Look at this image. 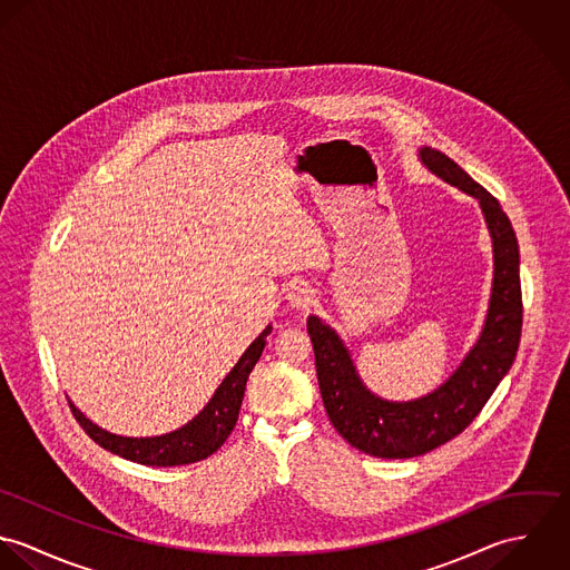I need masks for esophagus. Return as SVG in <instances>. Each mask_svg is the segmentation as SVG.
<instances>
[{
  "label": "esophagus",
  "mask_w": 570,
  "mask_h": 570,
  "mask_svg": "<svg viewBox=\"0 0 570 570\" xmlns=\"http://www.w3.org/2000/svg\"><path fill=\"white\" fill-rule=\"evenodd\" d=\"M287 303L294 307V309H309L314 303H316V294L314 289L307 285V283H296L287 289Z\"/></svg>",
  "instance_id": "1"
}]
</instances>
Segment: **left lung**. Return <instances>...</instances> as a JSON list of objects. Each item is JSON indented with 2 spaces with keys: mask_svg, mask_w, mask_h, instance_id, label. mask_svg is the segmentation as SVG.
<instances>
[{
  "mask_svg": "<svg viewBox=\"0 0 570 570\" xmlns=\"http://www.w3.org/2000/svg\"><path fill=\"white\" fill-rule=\"evenodd\" d=\"M419 158L434 175L479 199L493 244L488 318L461 366L432 393L412 402H386L360 380L340 335L318 316L307 331L328 421L355 450L377 459H412L461 434L509 373L522 331L520 252L498 199L445 154L423 147Z\"/></svg>",
  "mask_w": 570,
  "mask_h": 570,
  "instance_id": "left-lung-1",
  "label": "left lung"
}]
</instances>
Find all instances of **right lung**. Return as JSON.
Returning <instances> with one entry per match:
<instances>
[{
	"label": "right lung",
	"instance_id": "1",
	"mask_svg": "<svg viewBox=\"0 0 570 570\" xmlns=\"http://www.w3.org/2000/svg\"><path fill=\"white\" fill-rule=\"evenodd\" d=\"M269 333H272V326L267 325L263 328V333L245 348V353L235 364V368L226 375V380L215 391L213 400L193 421H188L186 425H181L175 432H168L163 436H147V439L118 436V434H111V432L98 428L96 423H91L81 410L70 402L75 419L79 421V425L89 434V439L94 443L109 450L111 454H118V456L140 463V465L173 468V465H188V463L208 459L224 445V441L230 436V432L239 419L245 382H247L254 364L258 362Z\"/></svg>",
	"mask_w": 570,
	"mask_h": 570
}]
</instances>
